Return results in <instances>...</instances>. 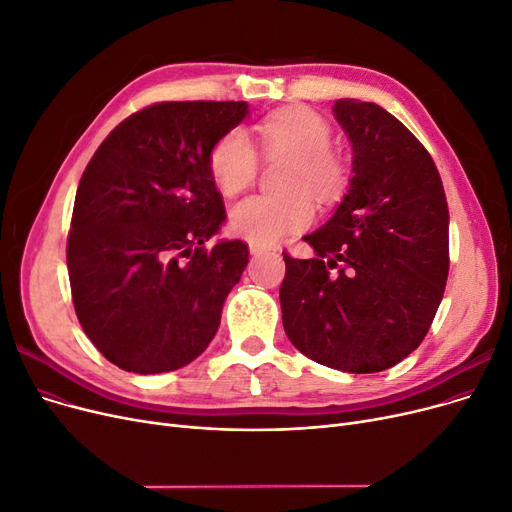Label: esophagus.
<instances>
[{
	"instance_id": "esophagus-1",
	"label": "esophagus",
	"mask_w": 512,
	"mask_h": 512,
	"mask_svg": "<svg viewBox=\"0 0 512 512\" xmlns=\"http://www.w3.org/2000/svg\"><path fill=\"white\" fill-rule=\"evenodd\" d=\"M264 252H266L264 246H258V243H250V254H252V256H260V254H264Z\"/></svg>"
}]
</instances>
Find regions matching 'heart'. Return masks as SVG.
Here are the masks:
<instances>
[{
	"mask_svg": "<svg viewBox=\"0 0 512 512\" xmlns=\"http://www.w3.org/2000/svg\"><path fill=\"white\" fill-rule=\"evenodd\" d=\"M266 156H285L279 196H250L231 208V229L258 246L304 231L314 221V204H333L348 185V164L331 150L333 129L308 108H289L266 116L256 127ZM210 175L225 196L250 187L258 175V154L246 129L233 127L214 141L208 154Z\"/></svg>",
	"mask_w": 512,
	"mask_h": 512,
	"instance_id": "b5f03b06",
	"label": "heart"
}]
</instances>
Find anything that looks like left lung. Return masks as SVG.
<instances>
[{
  "instance_id": "obj_1",
  "label": "left lung",
  "mask_w": 512,
  "mask_h": 512,
  "mask_svg": "<svg viewBox=\"0 0 512 512\" xmlns=\"http://www.w3.org/2000/svg\"><path fill=\"white\" fill-rule=\"evenodd\" d=\"M354 177L310 235L312 258L283 252V327L310 360L348 373L394 367L425 339L450 269L448 202L435 162L396 116L337 100Z\"/></svg>"
}]
</instances>
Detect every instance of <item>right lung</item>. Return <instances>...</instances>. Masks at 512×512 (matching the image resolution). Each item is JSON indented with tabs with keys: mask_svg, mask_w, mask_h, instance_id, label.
Here are the masks:
<instances>
[{
	"mask_svg": "<svg viewBox=\"0 0 512 512\" xmlns=\"http://www.w3.org/2000/svg\"><path fill=\"white\" fill-rule=\"evenodd\" d=\"M246 114V102L152 104L116 125L85 168L66 241L72 304L123 371H177L221 325L248 246H206L227 218L208 154Z\"/></svg>",
	"mask_w": 512,
	"mask_h": 512,
	"instance_id": "add662e5",
	"label": "right lung"
}]
</instances>
